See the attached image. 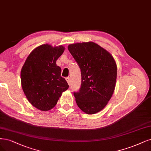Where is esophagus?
Returning <instances> with one entry per match:
<instances>
[{"mask_svg":"<svg viewBox=\"0 0 151 151\" xmlns=\"http://www.w3.org/2000/svg\"><path fill=\"white\" fill-rule=\"evenodd\" d=\"M65 80H66V81L67 82V83H68V84L69 85H70V77H66L65 78Z\"/></svg>","mask_w":151,"mask_h":151,"instance_id":"1","label":"esophagus"}]
</instances>
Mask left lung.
<instances>
[{
	"label": "left lung",
	"mask_w": 151,
	"mask_h": 151,
	"mask_svg": "<svg viewBox=\"0 0 151 151\" xmlns=\"http://www.w3.org/2000/svg\"><path fill=\"white\" fill-rule=\"evenodd\" d=\"M68 49L81 72V87L74 92L78 107L88 114L101 111L115 89V60L107 50L92 42L70 44Z\"/></svg>",
	"instance_id": "obj_1"
}]
</instances>
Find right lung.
Listing matches in <instances>:
<instances>
[{
	"label": "right lung",
	"instance_id": "right-lung-1",
	"mask_svg": "<svg viewBox=\"0 0 151 151\" xmlns=\"http://www.w3.org/2000/svg\"><path fill=\"white\" fill-rule=\"evenodd\" d=\"M64 51L63 46L44 44L35 48L26 59L20 73L23 91L29 102L39 110H50L62 93L69 88L56 60Z\"/></svg>",
	"mask_w": 151,
	"mask_h": 151
}]
</instances>
